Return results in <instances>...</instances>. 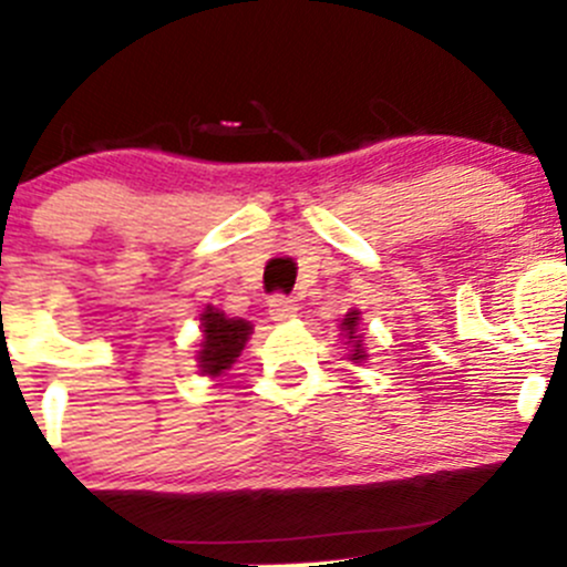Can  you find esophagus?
Masks as SVG:
<instances>
[{
    "label": "esophagus",
    "instance_id": "1",
    "mask_svg": "<svg viewBox=\"0 0 567 567\" xmlns=\"http://www.w3.org/2000/svg\"><path fill=\"white\" fill-rule=\"evenodd\" d=\"M268 312H271L274 320H288L299 312V305L293 299H288V296H271L268 299Z\"/></svg>",
    "mask_w": 567,
    "mask_h": 567
}]
</instances>
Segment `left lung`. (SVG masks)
I'll use <instances>...</instances> for the list:
<instances>
[{
	"instance_id": "8db88e82",
	"label": "left lung",
	"mask_w": 567,
	"mask_h": 567,
	"mask_svg": "<svg viewBox=\"0 0 567 567\" xmlns=\"http://www.w3.org/2000/svg\"><path fill=\"white\" fill-rule=\"evenodd\" d=\"M357 323H359V312H357V310H351L346 318H342V331H346L348 342H351V346H353L351 359H357V362H362V359L368 357V353H364L362 340H359V337H357Z\"/></svg>"
}]
</instances>
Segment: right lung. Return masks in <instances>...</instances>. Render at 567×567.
<instances>
[{"mask_svg":"<svg viewBox=\"0 0 567 567\" xmlns=\"http://www.w3.org/2000/svg\"><path fill=\"white\" fill-rule=\"evenodd\" d=\"M199 320H203V342H199L197 353L199 370H203V375L216 379L241 357L251 334V323L244 318H227L216 307H205Z\"/></svg>","mask_w":567,"mask_h":567,"instance_id":"right-lung-1","label":"right lung"}]
</instances>
